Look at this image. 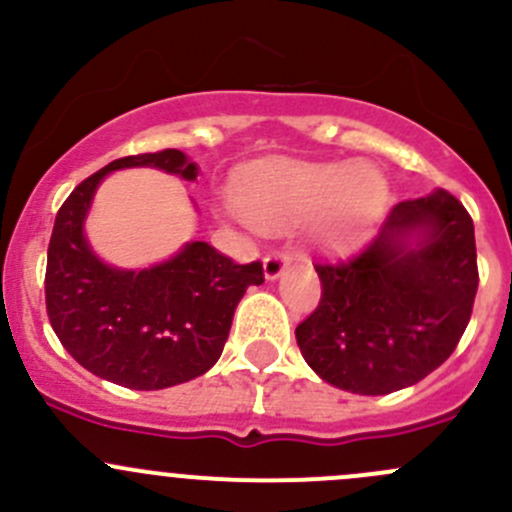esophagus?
Wrapping results in <instances>:
<instances>
[{
    "mask_svg": "<svg viewBox=\"0 0 512 512\" xmlns=\"http://www.w3.org/2000/svg\"><path fill=\"white\" fill-rule=\"evenodd\" d=\"M289 267V257L282 252H270V255L262 260V270H265V280H277Z\"/></svg>",
    "mask_w": 512,
    "mask_h": 512,
    "instance_id": "34e87169",
    "label": "esophagus"
}]
</instances>
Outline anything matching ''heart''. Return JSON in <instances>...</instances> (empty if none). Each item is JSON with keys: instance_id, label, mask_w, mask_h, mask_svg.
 I'll list each match as a JSON object with an SVG mask.
<instances>
[{"instance_id": "b5f03b06", "label": "heart", "mask_w": 512, "mask_h": 512, "mask_svg": "<svg viewBox=\"0 0 512 512\" xmlns=\"http://www.w3.org/2000/svg\"><path fill=\"white\" fill-rule=\"evenodd\" d=\"M386 198V180L369 165L275 163L237 193V208L265 232L317 215V240L332 250H352L379 223Z\"/></svg>"}]
</instances>
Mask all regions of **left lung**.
Returning a JSON list of instances; mask_svg holds the SVG:
<instances>
[{
	"label": "left lung",
	"instance_id": "obj_1",
	"mask_svg": "<svg viewBox=\"0 0 512 512\" xmlns=\"http://www.w3.org/2000/svg\"><path fill=\"white\" fill-rule=\"evenodd\" d=\"M314 270L322 299L294 329L304 361L337 389L391 394L438 369L466 332L478 289L473 220L438 188L394 205L349 262Z\"/></svg>",
	"mask_w": 512,
	"mask_h": 512
}]
</instances>
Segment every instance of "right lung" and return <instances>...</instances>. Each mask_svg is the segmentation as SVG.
I'll list each match as a JSON object with an SVG mask.
<instances>
[{"label": "right lung", "instance_id": "add662e5", "mask_svg": "<svg viewBox=\"0 0 512 512\" xmlns=\"http://www.w3.org/2000/svg\"><path fill=\"white\" fill-rule=\"evenodd\" d=\"M123 168H158L183 180L200 173L183 151L165 148L113 160L76 185L51 232L46 312L66 352L91 374L136 391L168 389L213 369L237 302L265 275L260 262L237 265L200 240L143 270L106 265L84 223L98 185Z\"/></svg>", "mask_w": 512, "mask_h": 512}]
</instances>
